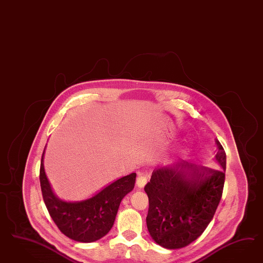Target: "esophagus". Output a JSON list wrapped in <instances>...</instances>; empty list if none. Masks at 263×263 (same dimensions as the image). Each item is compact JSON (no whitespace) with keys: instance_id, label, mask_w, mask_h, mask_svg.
I'll return each instance as SVG.
<instances>
[{"instance_id":"34e87169","label":"esophagus","mask_w":263,"mask_h":263,"mask_svg":"<svg viewBox=\"0 0 263 263\" xmlns=\"http://www.w3.org/2000/svg\"><path fill=\"white\" fill-rule=\"evenodd\" d=\"M146 183H147V176L144 175V174H143V173L139 174V176H138V178H137V180H136L137 186H138L140 189H143Z\"/></svg>"}]
</instances>
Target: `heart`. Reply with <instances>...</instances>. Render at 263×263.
Instances as JSON below:
<instances>
[{
	"mask_svg": "<svg viewBox=\"0 0 263 263\" xmlns=\"http://www.w3.org/2000/svg\"><path fill=\"white\" fill-rule=\"evenodd\" d=\"M189 151H190V144L185 143V144H182V145H180V146L178 147L177 153H178V155L183 156V155H186V154L189 152Z\"/></svg>",
	"mask_w": 263,
	"mask_h": 263,
	"instance_id": "obj_1",
	"label": "heart"
}]
</instances>
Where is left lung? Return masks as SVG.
<instances>
[{"instance_id": "8db88e82", "label": "left lung", "mask_w": 263, "mask_h": 263, "mask_svg": "<svg viewBox=\"0 0 263 263\" xmlns=\"http://www.w3.org/2000/svg\"><path fill=\"white\" fill-rule=\"evenodd\" d=\"M217 168L181 161L174 167L155 168L145 185L149 208L146 226L162 247H186L206 229L222 198L227 157L220 142ZM219 170H218L217 168Z\"/></svg>"}]
</instances>
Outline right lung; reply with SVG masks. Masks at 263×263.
I'll use <instances>...</instances> for the list:
<instances>
[{
  "label": "right lung",
  "instance_id": "right-lung-1",
  "mask_svg": "<svg viewBox=\"0 0 263 263\" xmlns=\"http://www.w3.org/2000/svg\"><path fill=\"white\" fill-rule=\"evenodd\" d=\"M44 153L40 164V186L48 212L59 230L77 242L90 243L111 231L122 199L135 186L136 173L122 176L104 187L91 198L66 201L58 198L44 170Z\"/></svg>",
  "mask_w": 263,
  "mask_h": 263
}]
</instances>
